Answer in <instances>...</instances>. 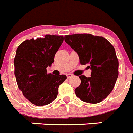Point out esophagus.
Segmentation results:
<instances>
[{
	"instance_id": "esophagus-1",
	"label": "esophagus",
	"mask_w": 133,
	"mask_h": 133,
	"mask_svg": "<svg viewBox=\"0 0 133 133\" xmlns=\"http://www.w3.org/2000/svg\"><path fill=\"white\" fill-rule=\"evenodd\" d=\"M66 77H67V78H71V77H73V75H72V74L68 73V74H66Z\"/></svg>"
}]
</instances>
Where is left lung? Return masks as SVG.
<instances>
[{"label": "left lung", "mask_w": 133, "mask_h": 133, "mask_svg": "<svg viewBox=\"0 0 133 133\" xmlns=\"http://www.w3.org/2000/svg\"><path fill=\"white\" fill-rule=\"evenodd\" d=\"M64 41L79 56L80 63L91 69L90 77L81 75L76 96L86 103L97 104L111 92L118 76L115 48L102 36L91 34L66 35Z\"/></svg>", "instance_id": "left-lung-1"}]
</instances>
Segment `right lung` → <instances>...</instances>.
Returning a JSON list of instances; mask_svg holds the SVG:
<instances>
[{"mask_svg": "<svg viewBox=\"0 0 133 133\" xmlns=\"http://www.w3.org/2000/svg\"><path fill=\"white\" fill-rule=\"evenodd\" d=\"M63 41V36L46 35L26 40L16 49L14 59L16 83L23 95L36 106L52 103L59 85L66 79V75L48 74L46 70Z\"/></svg>", "mask_w": 133, "mask_h": 133, "instance_id": "right-lung-1", "label": "right lung"}]
</instances>
